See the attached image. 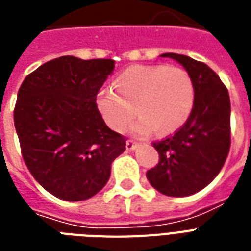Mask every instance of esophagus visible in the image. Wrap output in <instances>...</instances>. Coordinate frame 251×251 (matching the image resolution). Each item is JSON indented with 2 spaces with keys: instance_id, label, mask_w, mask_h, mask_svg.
Returning a JSON list of instances; mask_svg holds the SVG:
<instances>
[{
  "instance_id": "1",
  "label": "esophagus",
  "mask_w": 251,
  "mask_h": 251,
  "mask_svg": "<svg viewBox=\"0 0 251 251\" xmlns=\"http://www.w3.org/2000/svg\"><path fill=\"white\" fill-rule=\"evenodd\" d=\"M126 147H127L128 151H133V149H136V147H137V144H136L133 140H127Z\"/></svg>"
}]
</instances>
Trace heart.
<instances>
[{"mask_svg": "<svg viewBox=\"0 0 251 251\" xmlns=\"http://www.w3.org/2000/svg\"><path fill=\"white\" fill-rule=\"evenodd\" d=\"M118 93L103 89L97 106L112 129L123 132L136 116L141 119L133 131L148 135L157 129L169 135L179 129L195 103V86L183 68L168 65H133L116 78Z\"/></svg>", "mask_w": 251, "mask_h": 251, "instance_id": "1", "label": "heart"}]
</instances>
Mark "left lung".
I'll use <instances>...</instances> for the list:
<instances>
[{
	"mask_svg": "<svg viewBox=\"0 0 251 251\" xmlns=\"http://www.w3.org/2000/svg\"><path fill=\"white\" fill-rule=\"evenodd\" d=\"M161 57L176 60L191 75L195 103L174 135L153 143L160 160L147 178L164 195L188 196L207 187L224 166L230 148V99L207 64L178 53Z\"/></svg>",
	"mask_w": 251,
	"mask_h": 251,
	"instance_id": "left-lung-1",
	"label": "left lung"
}]
</instances>
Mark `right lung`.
Segmentation results:
<instances>
[{
	"mask_svg": "<svg viewBox=\"0 0 251 251\" xmlns=\"http://www.w3.org/2000/svg\"><path fill=\"white\" fill-rule=\"evenodd\" d=\"M114 60L61 56L27 75L14 108L25 164L56 198L81 201L107 183L126 137L106 126L97 94Z\"/></svg>",
	"mask_w": 251,
	"mask_h": 251,
	"instance_id": "add662e5",
	"label": "right lung"
}]
</instances>
